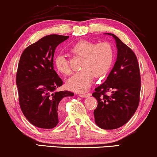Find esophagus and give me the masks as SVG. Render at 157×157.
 Listing matches in <instances>:
<instances>
[{"mask_svg": "<svg viewBox=\"0 0 157 157\" xmlns=\"http://www.w3.org/2000/svg\"><path fill=\"white\" fill-rule=\"evenodd\" d=\"M91 95V94H79V96H81V97L82 98H87Z\"/></svg>", "mask_w": 157, "mask_h": 157, "instance_id": "obj_1", "label": "esophagus"}]
</instances>
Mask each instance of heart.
<instances>
[{"label":"heart","instance_id":"obj_1","mask_svg":"<svg viewBox=\"0 0 157 157\" xmlns=\"http://www.w3.org/2000/svg\"><path fill=\"white\" fill-rule=\"evenodd\" d=\"M70 52L82 59L80 63V71L76 73L66 81L68 89L76 92H84L90 87L94 76L100 78L106 75L113 64V46L108 42L96 43L81 40L73 44ZM54 65L62 74L69 75L71 69L68 60L63 54L54 58Z\"/></svg>","mask_w":157,"mask_h":157}]
</instances>
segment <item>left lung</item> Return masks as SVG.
<instances>
[{
	"mask_svg": "<svg viewBox=\"0 0 157 157\" xmlns=\"http://www.w3.org/2000/svg\"><path fill=\"white\" fill-rule=\"evenodd\" d=\"M117 48V61L104 83L92 96L98 105L94 111L96 125L103 129H116L134 114L139 104L141 76L137 58L132 49L112 33ZM109 92V94L105 93Z\"/></svg>",
	"mask_w": 157,
	"mask_h": 157,
	"instance_id": "1",
	"label": "left lung"
}]
</instances>
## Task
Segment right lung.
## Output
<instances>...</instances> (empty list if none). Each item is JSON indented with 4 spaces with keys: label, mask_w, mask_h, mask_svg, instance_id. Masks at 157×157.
Returning <instances> with one entry per match:
<instances>
[{
    "label": "right lung",
    "mask_w": 157,
    "mask_h": 157,
    "mask_svg": "<svg viewBox=\"0 0 157 157\" xmlns=\"http://www.w3.org/2000/svg\"><path fill=\"white\" fill-rule=\"evenodd\" d=\"M68 37L44 36L21 56L16 74L19 104L25 118L36 127L54 128L59 124L62 99L74 95L68 91H56L63 81L53 69L54 52Z\"/></svg>",
    "instance_id": "1"
}]
</instances>
